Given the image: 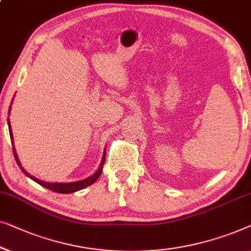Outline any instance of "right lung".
Masks as SVG:
<instances>
[{
	"label": "right lung",
	"mask_w": 251,
	"mask_h": 251,
	"mask_svg": "<svg viewBox=\"0 0 251 251\" xmlns=\"http://www.w3.org/2000/svg\"><path fill=\"white\" fill-rule=\"evenodd\" d=\"M10 108H11V105H10ZM10 108H9V112H10ZM9 124V133H10V137H11V142L13 143V136H12V129H11V125H10V122H8ZM13 146V154H15V159L17 161V164L19 165V167L21 171L25 173V175H27L28 177H30L33 181H35L38 184L44 186V188H47L49 190H51V191L53 192H58V193H73V192H76V191H79V190L82 189H85L86 186H89L91 184H93V183L97 181V179L100 177L101 173H102V169H103V165H104V161H105V149L103 151V156H102V160L100 162V166H99L98 171L94 173L93 175H91L90 177H87L85 179H83V181H78V182H73V183H49V182H43L41 181V179H38L36 177H34V176H31L30 174H28V173L25 171L23 168V166H21L20 161L18 159V156H17L16 153V149H15V144H12Z\"/></svg>",
	"instance_id": "obj_1"
}]
</instances>
